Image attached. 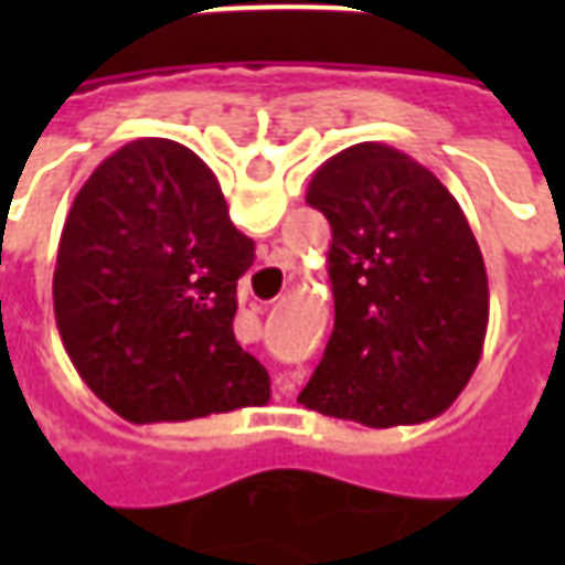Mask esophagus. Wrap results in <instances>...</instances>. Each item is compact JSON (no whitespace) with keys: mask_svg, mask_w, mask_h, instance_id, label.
<instances>
[{"mask_svg":"<svg viewBox=\"0 0 565 565\" xmlns=\"http://www.w3.org/2000/svg\"><path fill=\"white\" fill-rule=\"evenodd\" d=\"M296 381H299V375H296V372H294V375H290V379L284 375V387H281V379H278V387H281V393H290V391H294Z\"/></svg>","mask_w":565,"mask_h":565,"instance_id":"34e87169","label":"esophagus"}]
</instances>
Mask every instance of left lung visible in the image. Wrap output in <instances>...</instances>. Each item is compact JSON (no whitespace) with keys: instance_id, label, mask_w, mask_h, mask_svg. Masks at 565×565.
Masks as SVG:
<instances>
[{"instance_id":"obj_1","label":"left lung","mask_w":565,"mask_h":565,"mask_svg":"<svg viewBox=\"0 0 565 565\" xmlns=\"http://www.w3.org/2000/svg\"><path fill=\"white\" fill-rule=\"evenodd\" d=\"M335 327L299 403L387 429L448 412L481 360L490 290L472 226L426 166L379 141L320 166Z\"/></svg>"}]
</instances>
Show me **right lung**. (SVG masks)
Here are the masks:
<instances>
[{
	"label": "right lung",
	"mask_w": 565,
	"mask_h": 565,
	"mask_svg": "<svg viewBox=\"0 0 565 565\" xmlns=\"http://www.w3.org/2000/svg\"><path fill=\"white\" fill-rule=\"evenodd\" d=\"M250 263L209 166L178 141H129L93 169L60 235L54 318L72 366L129 424L266 405L269 372L233 332Z\"/></svg>",
	"instance_id": "obj_1"
}]
</instances>
